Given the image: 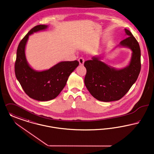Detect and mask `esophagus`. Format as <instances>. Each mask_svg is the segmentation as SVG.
Listing matches in <instances>:
<instances>
[{"label":"esophagus","instance_id":"obj_1","mask_svg":"<svg viewBox=\"0 0 154 154\" xmlns=\"http://www.w3.org/2000/svg\"><path fill=\"white\" fill-rule=\"evenodd\" d=\"M78 61H79V65H83L84 64V62H85V60L83 58H79L78 59Z\"/></svg>","mask_w":154,"mask_h":154}]
</instances>
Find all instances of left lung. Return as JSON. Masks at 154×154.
Instances as JSON below:
<instances>
[{
	"mask_svg": "<svg viewBox=\"0 0 154 154\" xmlns=\"http://www.w3.org/2000/svg\"><path fill=\"white\" fill-rule=\"evenodd\" d=\"M127 38L115 48L130 49L131 56L128 65L116 68L102 61L103 56H96L85 62L87 72L85 84L90 93L104 102L118 101L123 97L137 79L141 69V51L132 33L125 29ZM114 50V49H113Z\"/></svg>",
	"mask_w": 154,
	"mask_h": 154,
	"instance_id": "8db88e82",
	"label": "left lung"
}]
</instances>
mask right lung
I'll return each mask as SVG.
<instances>
[{
	"label": "right lung",
	"mask_w": 154,
	"mask_h": 154,
	"mask_svg": "<svg viewBox=\"0 0 154 154\" xmlns=\"http://www.w3.org/2000/svg\"><path fill=\"white\" fill-rule=\"evenodd\" d=\"M48 28L47 25H37L25 36L18 45L15 63L16 76L25 93L40 101H47L57 97L65 87L70 74L79 65L76 60L61 61L48 69L36 71L29 64L25 56L29 36Z\"/></svg>",
	"instance_id": "obj_1"
}]
</instances>
